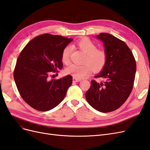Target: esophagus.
Returning a JSON list of instances; mask_svg holds the SVG:
<instances>
[{
    "mask_svg": "<svg viewBox=\"0 0 150 150\" xmlns=\"http://www.w3.org/2000/svg\"><path fill=\"white\" fill-rule=\"evenodd\" d=\"M81 80L80 79H77V78H72V81H73L74 83H77V82H79Z\"/></svg>",
    "mask_w": 150,
    "mask_h": 150,
    "instance_id": "1",
    "label": "esophagus"
}]
</instances>
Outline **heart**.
I'll return each mask as SVG.
<instances>
[{"mask_svg":"<svg viewBox=\"0 0 150 150\" xmlns=\"http://www.w3.org/2000/svg\"><path fill=\"white\" fill-rule=\"evenodd\" d=\"M76 44L81 51L86 54L84 62H88L89 64L85 63L83 65L71 64L66 69L67 74L79 79L89 74L91 72V67L94 71H99L103 69L107 61V54L105 51L102 49H96V45L87 38L80 39ZM71 51V49L69 46H66L63 49L61 60L64 64H67L69 62Z\"/></svg>","mask_w":150,"mask_h":150,"instance_id":"obj_1","label":"heart"}]
</instances>
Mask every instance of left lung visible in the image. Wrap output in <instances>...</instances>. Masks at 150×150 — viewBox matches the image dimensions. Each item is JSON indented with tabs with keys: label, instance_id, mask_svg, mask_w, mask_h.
<instances>
[{
	"label": "left lung",
	"instance_id": "obj_1",
	"mask_svg": "<svg viewBox=\"0 0 150 150\" xmlns=\"http://www.w3.org/2000/svg\"><path fill=\"white\" fill-rule=\"evenodd\" d=\"M96 38L103 42L107 54L105 66L94 77L103 81H91L86 93L88 103L102 112L115 111L121 106L133 89L137 65L133 54L126 43L108 33Z\"/></svg>",
	"mask_w": 150,
	"mask_h": 150
}]
</instances>
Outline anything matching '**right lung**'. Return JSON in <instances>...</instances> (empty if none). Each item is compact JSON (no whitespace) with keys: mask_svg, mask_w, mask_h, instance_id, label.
<instances>
[{"mask_svg":"<svg viewBox=\"0 0 150 150\" xmlns=\"http://www.w3.org/2000/svg\"><path fill=\"white\" fill-rule=\"evenodd\" d=\"M72 40L44 34L32 39L21 52L13 78L22 99L35 110H51L64 99L72 76L51 81L48 77L52 71L62 68V52Z\"/></svg>","mask_w":150,"mask_h":150,"instance_id":"add662e5","label":"right lung"}]
</instances>
